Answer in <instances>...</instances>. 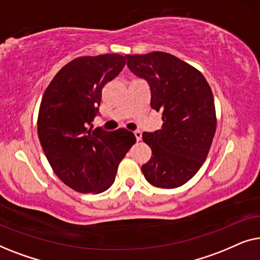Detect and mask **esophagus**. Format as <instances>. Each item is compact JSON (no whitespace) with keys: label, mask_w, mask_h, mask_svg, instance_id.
Instances as JSON below:
<instances>
[{"label":"esophagus","mask_w":260,"mask_h":260,"mask_svg":"<svg viewBox=\"0 0 260 260\" xmlns=\"http://www.w3.org/2000/svg\"><path fill=\"white\" fill-rule=\"evenodd\" d=\"M134 134H135V136H136V140L137 141H141L142 140V133H141L140 130H136Z\"/></svg>","instance_id":"obj_1"}]
</instances>
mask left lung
<instances>
[{
  "mask_svg": "<svg viewBox=\"0 0 260 260\" xmlns=\"http://www.w3.org/2000/svg\"><path fill=\"white\" fill-rule=\"evenodd\" d=\"M127 67L150 86V106L162 112V127L143 133L151 158L142 166L145 180L158 188L188 182L207 157L216 129L214 98L197 69L169 53L125 55Z\"/></svg>",
  "mask_w": 260,
  "mask_h": 260,
  "instance_id": "1",
  "label": "left lung"
}]
</instances>
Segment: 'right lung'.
Segmentation results:
<instances>
[{"mask_svg": "<svg viewBox=\"0 0 260 260\" xmlns=\"http://www.w3.org/2000/svg\"><path fill=\"white\" fill-rule=\"evenodd\" d=\"M119 54L80 56L56 73L38 117L41 147L56 176L79 193H102L115 182L119 162L136 137L125 129H92L102 90L120 73Z\"/></svg>", "mask_w": 260, "mask_h": 260, "instance_id": "1", "label": "right lung"}]
</instances>
